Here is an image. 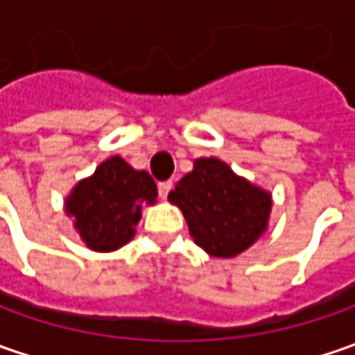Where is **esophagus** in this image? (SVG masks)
I'll use <instances>...</instances> for the list:
<instances>
[{
  "label": "esophagus",
  "mask_w": 355,
  "mask_h": 355,
  "mask_svg": "<svg viewBox=\"0 0 355 355\" xmlns=\"http://www.w3.org/2000/svg\"><path fill=\"white\" fill-rule=\"evenodd\" d=\"M171 185H173V184H171L170 180H168V182H159V184H157V191H159V198H162V199L168 198V193H170Z\"/></svg>",
  "instance_id": "1"
}]
</instances>
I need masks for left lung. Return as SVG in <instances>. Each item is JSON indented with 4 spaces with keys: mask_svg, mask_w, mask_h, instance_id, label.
<instances>
[{
    "mask_svg": "<svg viewBox=\"0 0 355 355\" xmlns=\"http://www.w3.org/2000/svg\"><path fill=\"white\" fill-rule=\"evenodd\" d=\"M189 233L213 257H235L265 233L270 196L239 178L217 157H199L168 196Z\"/></svg>",
    "mask_w": 355,
    "mask_h": 355,
    "instance_id": "8db88e82",
    "label": "left lung"
}]
</instances>
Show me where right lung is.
<instances>
[{"label": "right lung", "mask_w": 355, "mask_h": 355, "mask_svg": "<svg viewBox=\"0 0 355 355\" xmlns=\"http://www.w3.org/2000/svg\"><path fill=\"white\" fill-rule=\"evenodd\" d=\"M156 182L120 156L103 162L67 199V213L92 251H116L134 237L144 205L156 203Z\"/></svg>", "instance_id": "obj_1"}]
</instances>
